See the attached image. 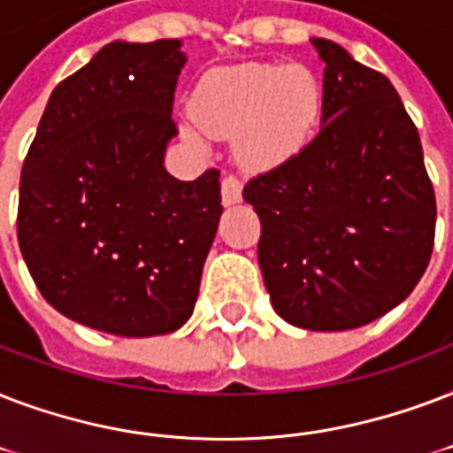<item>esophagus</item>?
Instances as JSON below:
<instances>
[{
    "instance_id": "34e87169",
    "label": "esophagus",
    "mask_w": 453,
    "mask_h": 453,
    "mask_svg": "<svg viewBox=\"0 0 453 453\" xmlns=\"http://www.w3.org/2000/svg\"><path fill=\"white\" fill-rule=\"evenodd\" d=\"M243 198V184L238 181L236 177H224L222 179V203L229 208V205H236Z\"/></svg>"
}]
</instances>
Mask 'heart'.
I'll return each instance as SVG.
<instances>
[{
	"instance_id": "1",
	"label": "heart",
	"mask_w": 453,
	"mask_h": 453,
	"mask_svg": "<svg viewBox=\"0 0 453 453\" xmlns=\"http://www.w3.org/2000/svg\"><path fill=\"white\" fill-rule=\"evenodd\" d=\"M321 111L324 89L310 68L238 63L203 77L194 94L196 118L179 122V132L203 153L212 136H231L236 163L266 172L288 163L311 142Z\"/></svg>"
}]
</instances>
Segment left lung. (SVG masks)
<instances>
[{
	"label": "left lung",
	"instance_id": "obj_1",
	"mask_svg": "<svg viewBox=\"0 0 453 453\" xmlns=\"http://www.w3.org/2000/svg\"><path fill=\"white\" fill-rule=\"evenodd\" d=\"M321 129L288 163L250 179L259 269L276 314L304 331H349L411 296L434 241L420 136L390 80L331 40Z\"/></svg>",
	"mask_w": 453,
	"mask_h": 453
}]
</instances>
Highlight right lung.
I'll use <instances>...</instances> for the list:
<instances>
[{"mask_svg":"<svg viewBox=\"0 0 453 453\" xmlns=\"http://www.w3.org/2000/svg\"><path fill=\"white\" fill-rule=\"evenodd\" d=\"M179 40L111 42L56 87L20 172L19 245L54 310L122 338L194 314L222 217L219 172L165 170Z\"/></svg>","mask_w":453,"mask_h":453,"instance_id":"add662e5","label":"right lung"}]
</instances>
